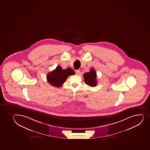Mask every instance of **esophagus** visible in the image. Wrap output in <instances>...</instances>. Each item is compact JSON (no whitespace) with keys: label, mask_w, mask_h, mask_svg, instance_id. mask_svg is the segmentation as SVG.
<instances>
[{"label":"esophagus","mask_w":150,"mask_h":150,"mask_svg":"<svg viewBox=\"0 0 150 150\" xmlns=\"http://www.w3.org/2000/svg\"><path fill=\"white\" fill-rule=\"evenodd\" d=\"M75 73L77 75H80L81 73V72L79 70H75Z\"/></svg>","instance_id":"1"}]
</instances>
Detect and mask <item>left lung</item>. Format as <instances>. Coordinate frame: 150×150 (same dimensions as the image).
I'll return each mask as SVG.
<instances>
[{
  "mask_svg": "<svg viewBox=\"0 0 150 150\" xmlns=\"http://www.w3.org/2000/svg\"><path fill=\"white\" fill-rule=\"evenodd\" d=\"M83 78L85 83L91 87H96L97 85L96 72L93 68L90 69V72L83 74Z\"/></svg>",
  "mask_w": 150,
  "mask_h": 150,
  "instance_id": "left-lung-1",
  "label": "left lung"
}]
</instances>
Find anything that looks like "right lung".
Returning <instances> with one entry per match:
<instances>
[{"label": "right lung", "mask_w": 150, "mask_h": 150, "mask_svg": "<svg viewBox=\"0 0 150 150\" xmlns=\"http://www.w3.org/2000/svg\"><path fill=\"white\" fill-rule=\"evenodd\" d=\"M74 74L75 72L69 67L63 69L60 66H57L55 69L47 75V79L52 86L59 88L67 81L68 76Z\"/></svg>", "instance_id": "add662e5"}]
</instances>
